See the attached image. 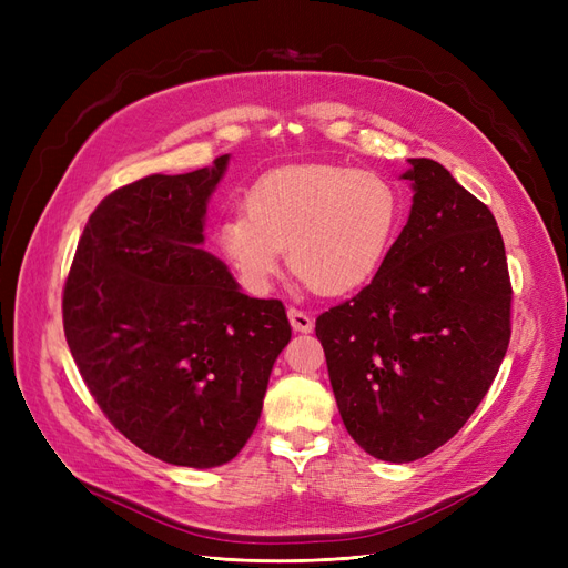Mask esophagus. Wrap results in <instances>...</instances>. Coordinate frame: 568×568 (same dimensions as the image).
<instances>
[{
  "instance_id": "1",
  "label": "esophagus",
  "mask_w": 568,
  "mask_h": 568,
  "mask_svg": "<svg viewBox=\"0 0 568 568\" xmlns=\"http://www.w3.org/2000/svg\"><path fill=\"white\" fill-rule=\"evenodd\" d=\"M288 322H291V326H294L296 332H301V334H311L313 329H315V320L307 315V313H303V311H298V307H288Z\"/></svg>"
}]
</instances>
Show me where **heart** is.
Returning a JSON list of instances; mask_svg holds the SVG:
<instances>
[{"mask_svg": "<svg viewBox=\"0 0 568 568\" xmlns=\"http://www.w3.org/2000/svg\"><path fill=\"white\" fill-rule=\"evenodd\" d=\"M398 189L374 170L294 165L257 180L246 213L220 222L217 244L246 286L277 277L284 251L298 277L322 296L363 288L382 270L400 225Z\"/></svg>", "mask_w": 568, "mask_h": 568, "instance_id": "heart-1", "label": "heart"}]
</instances>
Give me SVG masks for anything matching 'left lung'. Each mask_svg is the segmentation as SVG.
Wrapping results in <instances>:
<instances>
[{
  "label": "left lung",
  "mask_w": 568,
  "mask_h": 568,
  "mask_svg": "<svg viewBox=\"0 0 568 568\" xmlns=\"http://www.w3.org/2000/svg\"><path fill=\"white\" fill-rule=\"evenodd\" d=\"M407 225L374 280L315 322L334 398L376 459L415 462L474 415L509 346L511 284L488 205L409 159Z\"/></svg>",
  "instance_id": "obj_1"
}]
</instances>
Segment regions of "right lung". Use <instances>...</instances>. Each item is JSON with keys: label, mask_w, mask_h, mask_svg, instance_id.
<instances>
[{"label": "right lung", "mask_w": 568, "mask_h": 568, "mask_svg": "<svg viewBox=\"0 0 568 568\" xmlns=\"http://www.w3.org/2000/svg\"><path fill=\"white\" fill-rule=\"evenodd\" d=\"M230 153L149 175L97 205L63 288V329L84 384L136 448L175 467L239 455L291 341L282 301L248 298L203 251Z\"/></svg>", "instance_id": "obj_1"}]
</instances>
